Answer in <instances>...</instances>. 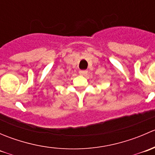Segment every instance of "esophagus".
<instances>
[{"label":"esophagus","mask_w":155,"mask_h":155,"mask_svg":"<svg viewBox=\"0 0 155 155\" xmlns=\"http://www.w3.org/2000/svg\"><path fill=\"white\" fill-rule=\"evenodd\" d=\"M87 70H80V71H79V74L82 75V76H85V75L87 74Z\"/></svg>","instance_id":"34e87169"}]
</instances>
